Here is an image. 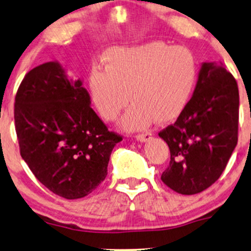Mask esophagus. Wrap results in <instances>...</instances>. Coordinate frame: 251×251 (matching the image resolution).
Returning a JSON list of instances; mask_svg holds the SVG:
<instances>
[{
	"instance_id": "1",
	"label": "esophagus",
	"mask_w": 251,
	"mask_h": 251,
	"mask_svg": "<svg viewBox=\"0 0 251 251\" xmlns=\"http://www.w3.org/2000/svg\"><path fill=\"white\" fill-rule=\"evenodd\" d=\"M152 138V136H151V134H141V135H137L136 136V140L137 141H140V142H142V143H144V142H148V141H150Z\"/></svg>"
}]
</instances>
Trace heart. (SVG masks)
<instances>
[{"instance_id":"b5f03b06","label":"heart","mask_w":251,"mask_h":251,"mask_svg":"<svg viewBox=\"0 0 251 251\" xmlns=\"http://www.w3.org/2000/svg\"><path fill=\"white\" fill-rule=\"evenodd\" d=\"M103 60L105 69L94 68L89 74L91 100L103 119L114 121L130 97L132 105L120 123L125 131L143 130L152 120H175L196 83V57L185 47L162 41L115 47Z\"/></svg>"}]
</instances>
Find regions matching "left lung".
I'll list each match as a JSON object with an SVG mask.
<instances>
[{
  "label": "left lung",
  "instance_id": "left-lung-1",
  "mask_svg": "<svg viewBox=\"0 0 251 251\" xmlns=\"http://www.w3.org/2000/svg\"><path fill=\"white\" fill-rule=\"evenodd\" d=\"M238 88L222 63L203 62L196 87L174 125L158 136L170 149L161 179L182 195L205 190L219 179L237 144Z\"/></svg>",
  "mask_w": 251,
  "mask_h": 251
}]
</instances>
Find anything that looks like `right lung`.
I'll use <instances>...</instances> for the list:
<instances>
[{
    "label": "right lung",
    "instance_id": "obj_1",
    "mask_svg": "<svg viewBox=\"0 0 251 251\" xmlns=\"http://www.w3.org/2000/svg\"><path fill=\"white\" fill-rule=\"evenodd\" d=\"M90 104L83 81L70 78L57 61L30 70L15 97L21 156L44 187L68 200L99 187L114 147L122 141Z\"/></svg>",
    "mask_w": 251,
    "mask_h": 251
}]
</instances>
